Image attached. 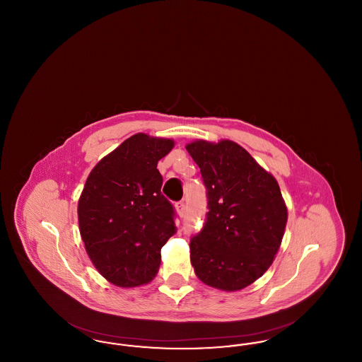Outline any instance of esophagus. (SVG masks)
Segmentation results:
<instances>
[{
    "label": "esophagus",
    "instance_id": "34e87169",
    "mask_svg": "<svg viewBox=\"0 0 362 362\" xmlns=\"http://www.w3.org/2000/svg\"><path fill=\"white\" fill-rule=\"evenodd\" d=\"M175 209H176V211H177L179 216H183V214H185V210H186V204H185L183 201L176 202V204H175Z\"/></svg>",
    "mask_w": 362,
    "mask_h": 362
}]
</instances>
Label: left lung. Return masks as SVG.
<instances>
[{
	"instance_id": "1",
	"label": "left lung",
	"mask_w": 362,
	"mask_h": 362,
	"mask_svg": "<svg viewBox=\"0 0 362 362\" xmlns=\"http://www.w3.org/2000/svg\"><path fill=\"white\" fill-rule=\"evenodd\" d=\"M207 189L206 223L189 241L197 276L235 292L272 266L288 221L276 177L239 144L197 139L186 145Z\"/></svg>"
}]
</instances>
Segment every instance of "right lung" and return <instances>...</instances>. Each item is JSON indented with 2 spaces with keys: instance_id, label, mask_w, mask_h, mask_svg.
I'll use <instances>...</instances> for the list:
<instances>
[{
  "instance_id": "1",
  "label": "right lung",
  "mask_w": 362,
  "mask_h": 362,
  "mask_svg": "<svg viewBox=\"0 0 362 362\" xmlns=\"http://www.w3.org/2000/svg\"><path fill=\"white\" fill-rule=\"evenodd\" d=\"M173 145L170 138L138 133L103 157L86 179L77 209L81 239L96 270L117 286L151 282L161 247L176 232L157 170Z\"/></svg>"
}]
</instances>
